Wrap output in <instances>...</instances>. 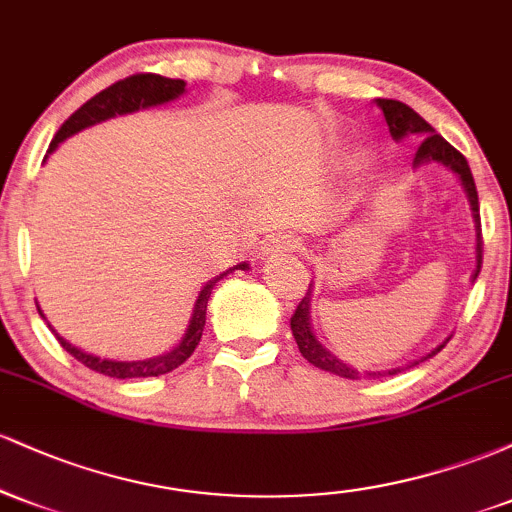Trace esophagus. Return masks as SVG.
I'll return each instance as SVG.
<instances>
[{
  "instance_id": "obj_1",
  "label": "esophagus",
  "mask_w": 512,
  "mask_h": 512,
  "mask_svg": "<svg viewBox=\"0 0 512 512\" xmlns=\"http://www.w3.org/2000/svg\"><path fill=\"white\" fill-rule=\"evenodd\" d=\"M303 250V240L298 236H276L267 243L264 248V257L267 260H274V257L286 255V252H301Z\"/></svg>"
}]
</instances>
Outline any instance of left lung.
<instances>
[{
	"label": "left lung",
	"instance_id": "1",
	"mask_svg": "<svg viewBox=\"0 0 512 512\" xmlns=\"http://www.w3.org/2000/svg\"><path fill=\"white\" fill-rule=\"evenodd\" d=\"M378 105L383 108V115H385V122L387 127H390V134L395 139H402L407 137V134H419V137H424V142L419 144V149H416L414 154V166H421V163H428V161H438L443 163V166H448L452 173L460 175L464 190H467V197H469V204H472V214H474V223H477V272H474V279H477L479 272H481V252H484V240H481V219H479V195H477V185H474V178H472V170H469V163L467 158H464L460 151L455 149V146L445 142L440 134H436V129H433L428 122L421 117L419 113H414V110L409 108V105L399 103V101H390V98H378ZM313 286V284H310ZM310 286H308V293L301 298V303H298L296 313L291 317V332H293V339H296L298 349H301L303 358H308L310 363H313L315 368L320 370H327V373H334L339 375V378H349V380H358V378H385V375H395V373H402V368H395V370H385V373H358L351 366H346V363L339 361L337 356H332L330 351L325 349L320 342L315 339L313 330H310ZM445 342L438 346L436 351H431V354L421 358V361H426V358L436 356L440 349H443ZM416 366V363H414Z\"/></svg>",
	"mask_w": 512,
	"mask_h": 512
}]
</instances>
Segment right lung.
Segmentation results:
<instances>
[{"label":"right lung","mask_w":512,"mask_h":512,"mask_svg":"<svg viewBox=\"0 0 512 512\" xmlns=\"http://www.w3.org/2000/svg\"><path fill=\"white\" fill-rule=\"evenodd\" d=\"M182 91H185V81L166 79V76H161V74H132V76H127V79L115 81L113 86H108L105 91L96 93L91 101H86L79 110H76V113L69 115V120H64V125L57 129L55 139L50 142L48 154H52V151L57 149V144H62L64 139L72 137V134H76V132H81L84 127H91V125H96V122H103V120H108V117H115V115L134 113V110H139V108H151V105L168 103V101H173V98H178ZM245 267H248V264H238V267L228 269V272H236V269H245ZM226 274L216 276L214 281H209V284L204 286L202 293H199L197 303H195V313H192L187 334L182 337V342L166 356L149 358V361H129V363L127 361H108V358L84 354L81 349H76V346L64 342V339L55 330L52 332H55L57 342L62 344L64 351H69L76 361H81L86 368L96 370V373L110 375V378H120V380L156 378V375L170 373V370L182 366L187 358L195 354L199 339H202V332H204V322H207V303H209L211 289H214L216 281L223 279ZM38 313H40V308H38Z\"/></svg>","instance_id":"obj_1"}]
</instances>
